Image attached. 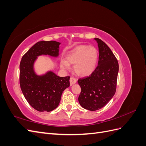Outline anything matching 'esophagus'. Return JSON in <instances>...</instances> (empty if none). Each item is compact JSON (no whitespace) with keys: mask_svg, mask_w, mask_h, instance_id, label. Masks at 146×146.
Returning a JSON list of instances; mask_svg holds the SVG:
<instances>
[{"mask_svg":"<svg viewBox=\"0 0 146 146\" xmlns=\"http://www.w3.org/2000/svg\"><path fill=\"white\" fill-rule=\"evenodd\" d=\"M70 85H74V84H76V82H77V80L76 78H75L74 77H70Z\"/></svg>","mask_w":146,"mask_h":146,"instance_id":"34e87169","label":"esophagus"}]
</instances>
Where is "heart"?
I'll return each mask as SVG.
<instances>
[{"instance_id": "heart-1", "label": "heart", "mask_w": 146, "mask_h": 146, "mask_svg": "<svg viewBox=\"0 0 146 146\" xmlns=\"http://www.w3.org/2000/svg\"><path fill=\"white\" fill-rule=\"evenodd\" d=\"M99 52L93 46L80 45L66 54V60L60 61V66L69 69L70 64H74V71L78 76L86 77L93 72L98 64Z\"/></svg>"}]
</instances>
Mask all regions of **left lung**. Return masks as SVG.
Wrapping results in <instances>:
<instances>
[{
    "instance_id": "left-lung-1",
    "label": "left lung",
    "mask_w": 146,
    "mask_h": 146,
    "mask_svg": "<svg viewBox=\"0 0 146 146\" xmlns=\"http://www.w3.org/2000/svg\"><path fill=\"white\" fill-rule=\"evenodd\" d=\"M99 47V61L91 76L78 80L81 88L79 104L90 111H96L107 105L116 90L119 64L111 50L99 38H94Z\"/></svg>"
}]
</instances>
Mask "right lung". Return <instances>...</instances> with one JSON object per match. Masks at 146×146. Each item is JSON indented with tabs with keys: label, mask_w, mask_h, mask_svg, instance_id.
<instances>
[{
	"label": "right lung",
	"mask_w": 146,
	"mask_h": 146,
	"mask_svg": "<svg viewBox=\"0 0 146 146\" xmlns=\"http://www.w3.org/2000/svg\"><path fill=\"white\" fill-rule=\"evenodd\" d=\"M60 42L39 41L23 56L20 63L19 82L25 99L38 111L49 112L58 107L63 92L70 85V77H61L52 70L38 75L34 65L38 57L59 56Z\"/></svg>",
	"instance_id": "add662e5"
}]
</instances>
